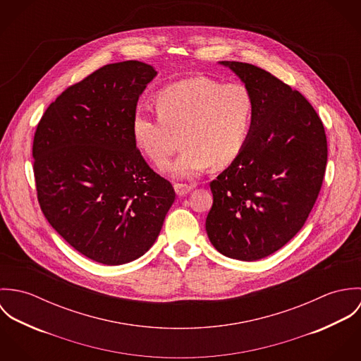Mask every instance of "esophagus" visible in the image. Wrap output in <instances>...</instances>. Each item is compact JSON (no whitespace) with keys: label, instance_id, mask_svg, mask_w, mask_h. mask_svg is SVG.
<instances>
[{"label":"esophagus","instance_id":"esophagus-1","mask_svg":"<svg viewBox=\"0 0 361 361\" xmlns=\"http://www.w3.org/2000/svg\"><path fill=\"white\" fill-rule=\"evenodd\" d=\"M173 189H175V192L179 197H183L193 189V186H189V185H185V183H175Z\"/></svg>","mask_w":361,"mask_h":361}]
</instances>
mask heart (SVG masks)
Wrapping results in <instances>:
<instances>
[{"label": "heart", "instance_id": "heart-1", "mask_svg": "<svg viewBox=\"0 0 361 361\" xmlns=\"http://www.w3.org/2000/svg\"><path fill=\"white\" fill-rule=\"evenodd\" d=\"M158 112L137 109L132 118L136 146L162 166L180 145L185 149L171 166L178 178H193L209 165H231L250 135L255 100L243 83H224L207 76L189 78L159 92Z\"/></svg>", "mask_w": 361, "mask_h": 361}]
</instances>
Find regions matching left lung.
<instances>
[{
	"mask_svg": "<svg viewBox=\"0 0 361 361\" xmlns=\"http://www.w3.org/2000/svg\"><path fill=\"white\" fill-rule=\"evenodd\" d=\"M249 87L252 129L239 157L209 183L206 231L224 256L267 257L305 225L326 166V136L311 104L298 90L252 63L221 61Z\"/></svg>",
	"mask_w": 361,
	"mask_h": 361,
	"instance_id": "obj_1",
	"label": "left lung"
}]
</instances>
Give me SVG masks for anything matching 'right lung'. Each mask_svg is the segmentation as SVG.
Masks as SVG:
<instances>
[{
	"mask_svg": "<svg viewBox=\"0 0 361 361\" xmlns=\"http://www.w3.org/2000/svg\"><path fill=\"white\" fill-rule=\"evenodd\" d=\"M155 76L140 61L105 65L62 92L35 133L44 216L75 250L105 265L142 257L175 202L132 135L139 97Z\"/></svg>",
	"mask_w": 361,
	"mask_h": 361,
	"instance_id": "add662e5",
	"label": "right lung"
}]
</instances>
